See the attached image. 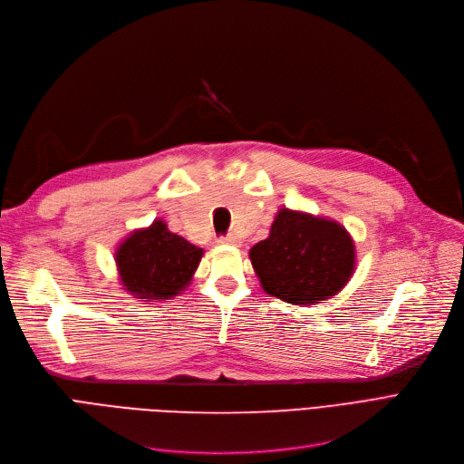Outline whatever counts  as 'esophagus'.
Returning <instances> with one entry per match:
<instances>
[{"label": "esophagus", "instance_id": "1", "mask_svg": "<svg viewBox=\"0 0 464 464\" xmlns=\"http://www.w3.org/2000/svg\"><path fill=\"white\" fill-rule=\"evenodd\" d=\"M218 244H227V246H239L241 241H239V237H237V236H234V234H227V236H220V237H218Z\"/></svg>", "mask_w": 464, "mask_h": 464}]
</instances>
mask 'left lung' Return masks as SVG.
Masks as SVG:
<instances>
[{
	"label": "left lung",
	"instance_id": "obj_1",
	"mask_svg": "<svg viewBox=\"0 0 464 464\" xmlns=\"http://www.w3.org/2000/svg\"><path fill=\"white\" fill-rule=\"evenodd\" d=\"M249 256L262 289L295 305L338 295L355 270V246L342 225L286 208Z\"/></svg>",
	"mask_w": 464,
	"mask_h": 464
}]
</instances>
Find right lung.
<instances>
[{
  "label": "right lung",
  "mask_w": 464,
  "mask_h": 464,
  "mask_svg": "<svg viewBox=\"0 0 464 464\" xmlns=\"http://www.w3.org/2000/svg\"><path fill=\"white\" fill-rule=\"evenodd\" d=\"M204 251L168 230L162 220L136 230L117 249L124 289L143 300H168L190 283Z\"/></svg>",
  "instance_id": "1"
}]
</instances>
